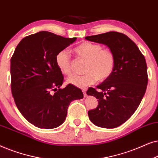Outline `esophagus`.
<instances>
[{
	"label": "esophagus",
	"mask_w": 158,
	"mask_h": 158,
	"mask_svg": "<svg viewBox=\"0 0 158 158\" xmlns=\"http://www.w3.org/2000/svg\"><path fill=\"white\" fill-rule=\"evenodd\" d=\"M82 92L84 94V96L87 97V91H86V89H82Z\"/></svg>",
	"instance_id": "obj_1"
}]
</instances>
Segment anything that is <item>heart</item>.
I'll return each mask as SVG.
<instances>
[{
    "label": "heart",
    "instance_id": "heart-1",
    "mask_svg": "<svg viewBox=\"0 0 158 158\" xmlns=\"http://www.w3.org/2000/svg\"><path fill=\"white\" fill-rule=\"evenodd\" d=\"M74 51L79 58L86 60L84 69L86 73L68 78V83L77 87L85 88L98 80H106L112 75L115 66V55L112 50L103 48L101 44L85 42L77 46ZM56 62L64 74H72V59L67 50H63L58 52Z\"/></svg>",
    "mask_w": 158,
    "mask_h": 158
}]
</instances>
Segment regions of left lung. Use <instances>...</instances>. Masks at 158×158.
Segmentation results:
<instances>
[{
  "mask_svg": "<svg viewBox=\"0 0 158 158\" xmlns=\"http://www.w3.org/2000/svg\"><path fill=\"white\" fill-rule=\"evenodd\" d=\"M87 40L106 45L115 55L112 75L96 89L87 94L98 99V106L88 111L92 123L98 127L113 129L125 123L139 106L148 83L144 56L135 43L118 31L85 37Z\"/></svg>",
  "mask_w": 158,
  "mask_h": 158,
  "instance_id": "obj_1",
  "label": "left lung"
}]
</instances>
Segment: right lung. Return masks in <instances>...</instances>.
I'll list each match as a JSON object with an SVG mask.
<instances>
[{
    "instance_id": "add662e5",
    "label": "right lung",
    "mask_w": 158,
    "mask_h": 158,
    "mask_svg": "<svg viewBox=\"0 0 158 158\" xmlns=\"http://www.w3.org/2000/svg\"><path fill=\"white\" fill-rule=\"evenodd\" d=\"M76 40L39 31L23 38L10 58L14 102L23 116L35 127L46 129L59 127L71 101L83 98L81 90L71 84L60 89L64 78L56 62L58 52Z\"/></svg>"
}]
</instances>
